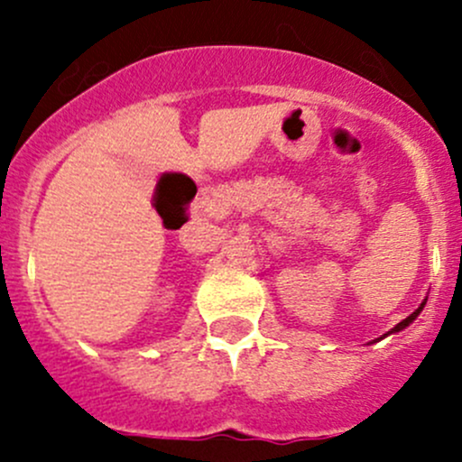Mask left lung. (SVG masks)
Instances as JSON below:
<instances>
[{"mask_svg": "<svg viewBox=\"0 0 462 462\" xmlns=\"http://www.w3.org/2000/svg\"><path fill=\"white\" fill-rule=\"evenodd\" d=\"M425 304H427V300H422V304H420V306H418V309H416V310H413V313H411V315H409V318H407V319H402V321H400V324H395V326H393V328H391V330H389V333H384V335H382V337H377V339H374V342H369V344H375V342H380V339H384V337H389V335H393V333H400V330H404V328H407V326H409V324H411V321H413V319H416V318H418V315H420V313H422V309H425Z\"/></svg>", "mask_w": 462, "mask_h": 462, "instance_id": "8db88e82", "label": "left lung"}]
</instances>
